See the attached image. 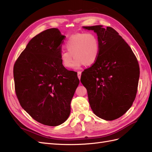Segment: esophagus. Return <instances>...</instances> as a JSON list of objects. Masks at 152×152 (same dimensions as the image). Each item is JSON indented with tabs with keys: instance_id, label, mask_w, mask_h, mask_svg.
I'll list each match as a JSON object with an SVG mask.
<instances>
[{
	"instance_id": "obj_1",
	"label": "esophagus",
	"mask_w": 152,
	"mask_h": 152,
	"mask_svg": "<svg viewBox=\"0 0 152 152\" xmlns=\"http://www.w3.org/2000/svg\"><path fill=\"white\" fill-rule=\"evenodd\" d=\"M77 76H78V78H79V80H80V77H81V72H80V71L77 72Z\"/></svg>"
}]
</instances>
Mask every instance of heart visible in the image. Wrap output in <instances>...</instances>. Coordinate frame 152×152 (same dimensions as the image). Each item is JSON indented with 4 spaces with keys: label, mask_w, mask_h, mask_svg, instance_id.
Returning a JSON list of instances; mask_svg holds the SVG:
<instances>
[{
    "label": "heart",
    "mask_w": 152,
    "mask_h": 152,
    "mask_svg": "<svg viewBox=\"0 0 152 152\" xmlns=\"http://www.w3.org/2000/svg\"><path fill=\"white\" fill-rule=\"evenodd\" d=\"M67 50L59 54L62 65L65 68L78 69L82 65L91 66L96 63L100 52V44L98 36L94 33H78L72 35L65 44ZM75 60L72 62L73 56ZM72 64H71V63Z\"/></svg>",
    "instance_id": "heart-1"
}]
</instances>
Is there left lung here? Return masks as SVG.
I'll return each instance as SVG.
<instances>
[{
  "label": "left lung",
  "mask_w": 152,
  "mask_h": 152,
  "mask_svg": "<svg viewBox=\"0 0 152 152\" xmlns=\"http://www.w3.org/2000/svg\"><path fill=\"white\" fill-rule=\"evenodd\" d=\"M82 28L97 34L100 52L96 63L82 72L80 81L96 115L106 121L115 120L122 116L135 99L140 78L138 62L129 45L111 27Z\"/></svg>",
  "instance_id": "8db88e82"
}]
</instances>
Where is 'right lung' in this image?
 I'll return each instance as SVG.
<instances>
[{
    "label": "right lung",
    "instance_id": "1",
    "mask_svg": "<svg viewBox=\"0 0 152 152\" xmlns=\"http://www.w3.org/2000/svg\"><path fill=\"white\" fill-rule=\"evenodd\" d=\"M66 37L50 28L32 38L17 59L13 75L18 101L34 120L57 126L70 113V103L79 86L77 73L59 59Z\"/></svg>",
    "mask_w": 152,
    "mask_h": 152
}]
</instances>
